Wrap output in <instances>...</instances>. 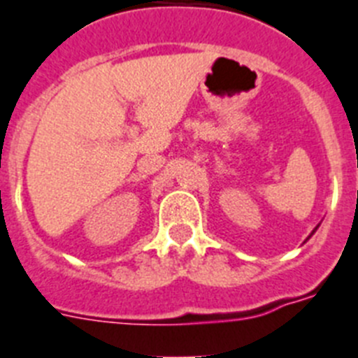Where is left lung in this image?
I'll return each mask as SVG.
<instances>
[{"label": "left lung", "instance_id": "1", "mask_svg": "<svg viewBox=\"0 0 358 358\" xmlns=\"http://www.w3.org/2000/svg\"><path fill=\"white\" fill-rule=\"evenodd\" d=\"M315 230H317V228H315Z\"/></svg>", "mask_w": 358, "mask_h": 358}]
</instances>
